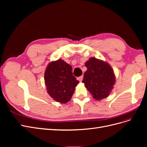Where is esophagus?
<instances>
[{
	"mask_svg": "<svg viewBox=\"0 0 147 147\" xmlns=\"http://www.w3.org/2000/svg\"><path fill=\"white\" fill-rule=\"evenodd\" d=\"M83 76H80V77H79L77 79H78V80L79 81V82H82V80H83Z\"/></svg>",
	"mask_w": 147,
	"mask_h": 147,
	"instance_id": "esophagus-1",
	"label": "esophagus"
}]
</instances>
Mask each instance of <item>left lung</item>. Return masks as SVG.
I'll return each instance as SVG.
<instances>
[{"mask_svg": "<svg viewBox=\"0 0 147 147\" xmlns=\"http://www.w3.org/2000/svg\"><path fill=\"white\" fill-rule=\"evenodd\" d=\"M87 70L82 82L92 95L93 98L100 100L106 98L113 88L115 76L111 66L106 62L91 57L86 61Z\"/></svg>", "mask_w": 147, "mask_h": 147, "instance_id": "1", "label": "left lung"}]
</instances>
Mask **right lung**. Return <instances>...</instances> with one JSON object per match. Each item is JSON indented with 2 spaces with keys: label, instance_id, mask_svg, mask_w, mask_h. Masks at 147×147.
I'll list each match as a JSON object with an SVG mask.
<instances>
[{
  "label": "right lung",
  "instance_id": "obj_1",
  "mask_svg": "<svg viewBox=\"0 0 147 147\" xmlns=\"http://www.w3.org/2000/svg\"><path fill=\"white\" fill-rule=\"evenodd\" d=\"M72 69L65 61L58 59L49 64L45 70L44 77L47 92L57 102H68L79 83L73 75Z\"/></svg>",
  "mask_w": 147,
  "mask_h": 147
}]
</instances>
